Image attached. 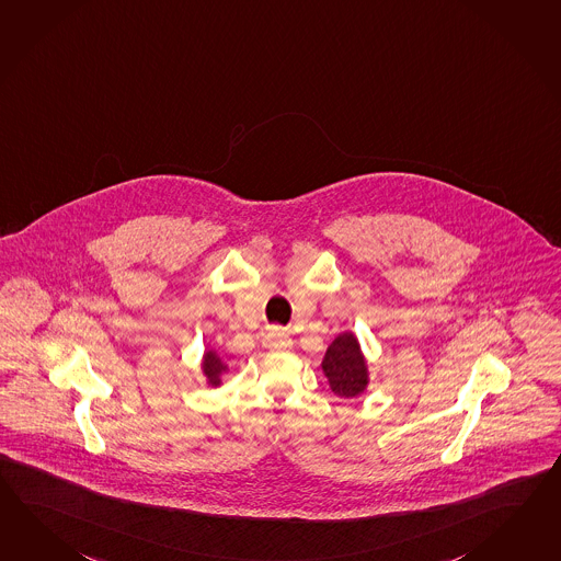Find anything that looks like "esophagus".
<instances>
[{
    "label": "esophagus",
    "mask_w": 561,
    "mask_h": 561,
    "mask_svg": "<svg viewBox=\"0 0 561 561\" xmlns=\"http://www.w3.org/2000/svg\"><path fill=\"white\" fill-rule=\"evenodd\" d=\"M294 344V340L289 334H286L284 330L279 328H272L263 334V346L265 348H289Z\"/></svg>",
    "instance_id": "esophagus-1"
}]
</instances>
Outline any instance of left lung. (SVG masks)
<instances>
[{"instance_id":"1","label":"left lung","mask_w":561,"mask_h":561,"mask_svg":"<svg viewBox=\"0 0 561 561\" xmlns=\"http://www.w3.org/2000/svg\"><path fill=\"white\" fill-rule=\"evenodd\" d=\"M328 387L340 399H358L370 385L368 360L354 332L337 334L328 346L322 360Z\"/></svg>"}]
</instances>
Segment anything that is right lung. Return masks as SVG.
<instances>
[{
    "instance_id": "right-lung-1",
    "label": "right lung",
    "mask_w": 561,
    "mask_h": 561,
    "mask_svg": "<svg viewBox=\"0 0 561 561\" xmlns=\"http://www.w3.org/2000/svg\"><path fill=\"white\" fill-rule=\"evenodd\" d=\"M201 373L207 387L219 388L224 385L225 374L229 373V364L224 362L217 350L205 348L201 358Z\"/></svg>"
}]
</instances>
